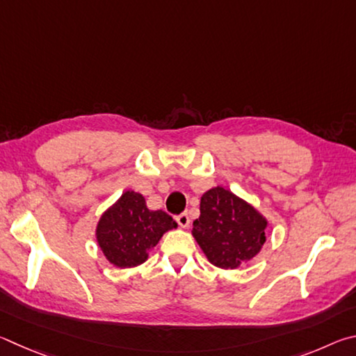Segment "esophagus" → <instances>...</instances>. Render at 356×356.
Masks as SVG:
<instances>
[{"instance_id": "obj_1", "label": "esophagus", "mask_w": 356, "mask_h": 356, "mask_svg": "<svg viewBox=\"0 0 356 356\" xmlns=\"http://www.w3.org/2000/svg\"><path fill=\"white\" fill-rule=\"evenodd\" d=\"M177 223H178V225L181 227V228H188L189 223H191V219H189L188 213H183V214L177 216Z\"/></svg>"}]
</instances>
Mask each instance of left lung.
<instances>
[{
	"instance_id": "8db88e82",
	"label": "left lung",
	"mask_w": 356,
	"mask_h": 356,
	"mask_svg": "<svg viewBox=\"0 0 356 356\" xmlns=\"http://www.w3.org/2000/svg\"><path fill=\"white\" fill-rule=\"evenodd\" d=\"M267 225L269 222L253 204L216 186L202 195L200 217L192 225V236L211 264L233 270L261 252Z\"/></svg>"
}]
</instances>
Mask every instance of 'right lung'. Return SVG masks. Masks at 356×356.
<instances>
[{
    "mask_svg": "<svg viewBox=\"0 0 356 356\" xmlns=\"http://www.w3.org/2000/svg\"><path fill=\"white\" fill-rule=\"evenodd\" d=\"M177 227L164 211L148 209L139 192L127 191L99 217L95 238L112 266L129 269L145 263L162 236Z\"/></svg>",
    "mask_w": 356,
    "mask_h": 356,
    "instance_id": "1",
    "label": "right lung"
}]
</instances>
